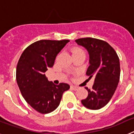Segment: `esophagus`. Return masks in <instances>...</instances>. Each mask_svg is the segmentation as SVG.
Segmentation results:
<instances>
[{
    "label": "esophagus",
    "mask_w": 134,
    "mask_h": 134,
    "mask_svg": "<svg viewBox=\"0 0 134 134\" xmlns=\"http://www.w3.org/2000/svg\"><path fill=\"white\" fill-rule=\"evenodd\" d=\"M70 88L72 90H74V91H76V90L79 89V87H78V86H74V85H71Z\"/></svg>",
    "instance_id": "34e87169"
}]
</instances>
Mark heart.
Returning <instances> with one entry per match:
<instances>
[{"mask_svg": "<svg viewBox=\"0 0 134 134\" xmlns=\"http://www.w3.org/2000/svg\"><path fill=\"white\" fill-rule=\"evenodd\" d=\"M79 52H84V51L80 48H75L73 49L72 54H75V53H79Z\"/></svg>", "mask_w": 134, "mask_h": 134, "instance_id": "b5f03b06", "label": "heart"}]
</instances>
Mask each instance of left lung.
Here are the masks:
<instances>
[{
    "instance_id": "obj_1",
    "label": "left lung",
    "mask_w": 134,
    "mask_h": 134,
    "mask_svg": "<svg viewBox=\"0 0 134 134\" xmlns=\"http://www.w3.org/2000/svg\"><path fill=\"white\" fill-rule=\"evenodd\" d=\"M83 46L89 54V66L86 75L94 77L92 89H88V96L81 100L86 108L97 110L107 105L113 97L120 77V64L118 54L107 42L92 37L76 40Z\"/></svg>"
}]
</instances>
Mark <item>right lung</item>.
<instances>
[{
    "label": "right lung",
    "instance_id": "add662e5",
    "mask_svg": "<svg viewBox=\"0 0 134 134\" xmlns=\"http://www.w3.org/2000/svg\"><path fill=\"white\" fill-rule=\"evenodd\" d=\"M69 40L35 41L23 51L19 60L16 80L21 94L27 103L39 113L46 114L60 105L62 94L70 85H58L48 80L44 74L54 64L55 57Z\"/></svg>",
    "mask_w": 134,
    "mask_h": 134
}]
</instances>
